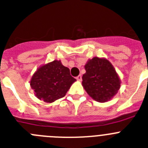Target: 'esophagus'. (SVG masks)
Wrapping results in <instances>:
<instances>
[{"label":"esophagus","instance_id":"34e87169","mask_svg":"<svg viewBox=\"0 0 148 148\" xmlns=\"http://www.w3.org/2000/svg\"><path fill=\"white\" fill-rule=\"evenodd\" d=\"M76 79L78 81H79V82H81V81H82V75H78V76L76 77Z\"/></svg>","mask_w":148,"mask_h":148}]
</instances>
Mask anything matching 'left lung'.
<instances>
[{"label": "left lung", "mask_w": 148, "mask_h": 148, "mask_svg": "<svg viewBox=\"0 0 148 148\" xmlns=\"http://www.w3.org/2000/svg\"><path fill=\"white\" fill-rule=\"evenodd\" d=\"M82 86L90 97L101 103L107 102L118 92L121 80L114 66L107 58L94 57L86 63Z\"/></svg>", "instance_id": "8db88e82"}]
</instances>
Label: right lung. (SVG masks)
<instances>
[{
	"mask_svg": "<svg viewBox=\"0 0 148 148\" xmlns=\"http://www.w3.org/2000/svg\"><path fill=\"white\" fill-rule=\"evenodd\" d=\"M75 81L69 68L61 61L54 60L38 68L31 78L30 86L38 99L53 103L64 97Z\"/></svg>",
	"mask_w": 148,
	"mask_h": 148,
	"instance_id": "add662e5",
	"label": "right lung"
}]
</instances>
